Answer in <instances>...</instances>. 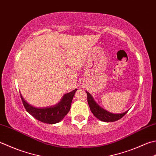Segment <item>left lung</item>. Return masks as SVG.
<instances>
[{
  "instance_id": "8db88e82",
  "label": "left lung",
  "mask_w": 156,
  "mask_h": 156,
  "mask_svg": "<svg viewBox=\"0 0 156 156\" xmlns=\"http://www.w3.org/2000/svg\"><path fill=\"white\" fill-rule=\"evenodd\" d=\"M87 94V101L89 105V108L90 109L91 112L93 113V115L99 120L103 121V122H115L120 118H122L124 115L126 114L128 111L125 112L122 114H112V113L109 112L108 111L105 110L103 108L97 104V103L94 101L93 99V97L90 95V94L86 91Z\"/></svg>"
}]
</instances>
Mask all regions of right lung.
<instances>
[{
  "instance_id": "right-lung-1",
  "label": "right lung",
  "mask_w": 156,
  "mask_h": 156,
  "mask_svg": "<svg viewBox=\"0 0 156 156\" xmlns=\"http://www.w3.org/2000/svg\"><path fill=\"white\" fill-rule=\"evenodd\" d=\"M77 89L64 94L61 101L57 105L44 108H37L29 105L21 96L23 105L26 111L36 120L46 124H56L60 122L69 112L72 101Z\"/></svg>"
}]
</instances>
